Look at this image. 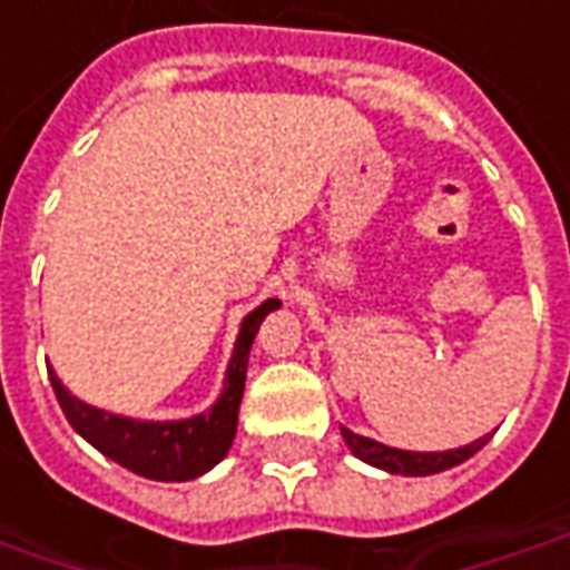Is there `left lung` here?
I'll return each instance as SVG.
<instances>
[{"instance_id": "1", "label": "left lung", "mask_w": 570, "mask_h": 570, "mask_svg": "<svg viewBox=\"0 0 570 570\" xmlns=\"http://www.w3.org/2000/svg\"><path fill=\"white\" fill-rule=\"evenodd\" d=\"M340 433H343V440H346V446L352 449L355 459L374 464L381 471H390V474H402V478H428V474H440L446 468H455V464L468 462L490 440V436H480V440L468 443V446L446 449V452H409V449L383 446V443L371 440V436H358L350 428H340Z\"/></svg>"}]
</instances>
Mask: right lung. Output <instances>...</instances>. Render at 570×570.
I'll list each match as a JSON object with an SVG mask.
<instances>
[{"label": "right lung", "mask_w": 570, "mask_h": 570, "mask_svg": "<svg viewBox=\"0 0 570 570\" xmlns=\"http://www.w3.org/2000/svg\"><path fill=\"white\" fill-rule=\"evenodd\" d=\"M271 312H274V299L262 302L258 308L243 317L234 355L224 371V390L215 399V405L199 415L180 417V421H139V417L115 415V412L87 405L83 399L68 393V386L58 381V374L49 365V381L56 390L58 405L68 417V424L90 446H96L106 459L118 462L139 478L168 480V483L203 478L205 471H212L230 452L239 402H243V390H246L249 350H253V340L262 321Z\"/></svg>", "instance_id": "obj_1"}]
</instances>
